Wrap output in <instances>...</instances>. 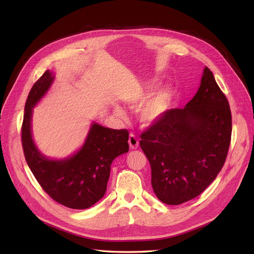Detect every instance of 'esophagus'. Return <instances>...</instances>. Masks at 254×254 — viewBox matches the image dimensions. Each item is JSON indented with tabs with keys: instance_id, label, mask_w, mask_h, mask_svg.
Masks as SVG:
<instances>
[{
	"instance_id": "34e87169",
	"label": "esophagus",
	"mask_w": 254,
	"mask_h": 254,
	"mask_svg": "<svg viewBox=\"0 0 254 254\" xmlns=\"http://www.w3.org/2000/svg\"><path fill=\"white\" fill-rule=\"evenodd\" d=\"M128 143H129L130 148H132V149H136L137 147H139V140H137V137H136L134 134H132V133L129 135Z\"/></svg>"
}]
</instances>
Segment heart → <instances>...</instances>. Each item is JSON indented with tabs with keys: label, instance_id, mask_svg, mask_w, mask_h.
<instances>
[{
	"label": "heart",
	"instance_id": "obj_1",
	"mask_svg": "<svg viewBox=\"0 0 254 254\" xmlns=\"http://www.w3.org/2000/svg\"><path fill=\"white\" fill-rule=\"evenodd\" d=\"M150 90V84H144V86L139 84V87L126 97V104L129 107H131V108H139V107H141L146 101ZM171 102L172 95L170 92L166 90L158 92V93L153 95L142 108V123H144L145 125H151L153 123H156L162 119L166 114V112L170 110ZM115 113H117L119 117H124V112H123L119 107L115 108Z\"/></svg>",
	"mask_w": 254,
	"mask_h": 254
}]
</instances>
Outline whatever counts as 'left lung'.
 <instances>
[{
    "label": "left lung",
    "mask_w": 254,
    "mask_h": 254,
    "mask_svg": "<svg viewBox=\"0 0 254 254\" xmlns=\"http://www.w3.org/2000/svg\"><path fill=\"white\" fill-rule=\"evenodd\" d=\"M231 132L229 102L205 66L187 106L170 109L141 134L159 200L177 205L200 195L225 164Z\"/></svg>",
    "instance_id": "1"
}]
</instances>
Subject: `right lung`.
<instances>
[{
    "label": "right lung",
    "mask_w": 254,
    "mask_h": 254,
    "mask_svg": "<svg viewBox=\"0 0 254 254\" xmlns=\"http://www.w3.org/2000/svg\"><path fill=\"white\" fill-rule=\"evenodd\" d=\"M53 80V73L47 70L27 96L21 131L23 151L38 183L53 200L70 209H88L104 197L112 161L129 150V132L93 123L86 142L73 156L63 160L44 157L34 143L30 122L33 108Z\"/></svg>",
    "instance_id": "add662e5"
}]
</instances>
